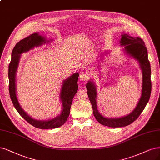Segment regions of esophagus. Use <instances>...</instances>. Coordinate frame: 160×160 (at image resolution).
Instances as JSON below:
<instances>
[{"mask_svg":"<svg viewBox=\"0 0 160 160\" xmlns=\"http://www.w3.org/2000/svg\"><path fill=\"white\" fill-rule=\"evenodd\" d=\"M79 78L82 81H87L89 79V75L85 73H82L79 75Z\"/></svg>","mask_w":160,"mask_h":160,"instance_id":"34e87169","label":"esophagus"}]
</instances>
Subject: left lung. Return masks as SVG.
Here are the masks:
<instances>
[{
    "label": "left lung",
    "instance_id": "8db88e82",
    "mask_svg": "<svg viewBox=\"0 0 160 160\" xmlns=\"http://www.w3.org/2000/svg\"><path fill=\"white\" fill-rule=\"evenodd\" d=\"M120 40V45L124 46L126 53L130 54L139 62L143 73L142 96L136 108L130 114L119 118H107L98 112L97 107V91L92 82H88L86 85L87 95L92 104L93 114L98 122L104 126L112 128L123 127L128 126L139 117L149 101L152 91L151 68L148 57V50L145 43L140 38H134L124 34Z\"/></svg>",
    "mask_w": 160,
    "mask_h": 160
}]
</instances>
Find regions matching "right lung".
I'll return each mask as SVG.
<instances>
[{"mask_svg": "<svg viewBox=\"0 0 160 160\" xmlns=\"http://www.w3.org/2000/svg\"><path fill=\"white\" fill-rule=\"evenodd\" d=\"M46 43L45 38L40 36L38 33L32 34L28 37L20 40L17 43L12 49L11 55V61L8 67V79H9V93L12 102L15 108L20 115L25 119L28 122L34 126L36 128L40 129H52L58 128L62 126L67 120L69 113L73 98L78 90V81L79 74L75 73L72 76L64 81L62 86L60 98L62 101L63 110L62 112L58 117L54 118L50 120H36L33 119L28 115L22 108L20 106L17 97L16 95V85L15 76L16 69L18 68L19 59L22 53L29 51L30 49Z\"/></svg>", "mask_w": 160, "mask_h": 160, "instance_id": "obj_1", "label": "right lung"}]
</instances>
